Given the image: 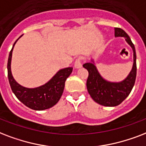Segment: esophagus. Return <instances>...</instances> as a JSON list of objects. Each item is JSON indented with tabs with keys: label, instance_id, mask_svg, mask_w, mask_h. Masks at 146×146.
Instances as JSON below:
<instances>
[{
	"label": "esophagus",
	"instance_id": "obj_1",
	"mask_svg": "<svg viewBox=\"0 0 146 146\" xmlns=\"http://www.w3.org/2000/svg\"><path fill=\"white\" fill-rule=\"evenodd\" d=\"M74 67L76 68L81 67V58H77L74 62Z\"/></svg>",
	"mask_w": 146,
	"mask_h": 146
}]
</instances>
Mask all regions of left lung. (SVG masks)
<instances>
[{"instance_id":"left-lung-1","label":"left lung","mask_w":146,"mask_h":146,"mask_svg":"<svg viewBox=\"0 0 146 146\" xmlns=\"http://www.w3.org/2000/svg\"><path fill=\"white\" fill-rule=\"evenodd\" d=\"M115 36H122L126 39L133 50V66L128 77L119 83H111L105 81L98 73L93 63L84 64L83 67L88 71L87 88L89 94L95 102L106 107H115L120 104L130 94L136 78V55L134 44L123 30L115 29Z\"/></svg>"}]
</instances>
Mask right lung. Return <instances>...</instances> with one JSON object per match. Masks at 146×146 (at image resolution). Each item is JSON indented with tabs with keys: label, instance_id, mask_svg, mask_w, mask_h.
Returning a JSON list of instances; mask_svg holds the SVG:
<instances>
[{
	"label": "right lung",
	"instance_id": "right-lung-1",
	"mask_svg": "<svg viewBox=\"0 0 146 146\" xmlns=\"http://www.w3.org/2000/svg\"><path fill=\"white\" fill-rule=\"evenodd\" d=\"M21 36H20L16 40L13 48L9 54L7 62V75L11 88L18 100L30 109L35 110L48 109L56 104L58 101L60 100L65 88V82L72 72L73 68L69 67L61 69L48 82L39 88H27L20 85L12 76L11 62L13 46Z\"/></svg>",
	"mask_w": 146,
	"mask_h": 146
}]
</instances>
